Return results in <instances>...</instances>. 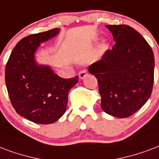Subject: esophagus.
<instances>
[{
    "label": "esophagus",
    "instance_id": "1",
    "mask_svg": "<svg viewBox=\"0 0 159 159\" xmlns=\"http://www.w3.org/2000/svg\"><path fill=\"white\" fill-rule=\"evenodd\" d=\"M87 76H88V72L86 70H82L78 73V76H79L80 79H84Z\"/></svg>",
    "mask_w": 159,
    "mask_h": 159
}]
</instances>
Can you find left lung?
I'll use <instances>...</instances> for the list:
<instances>
[{
	"instance_id": "8db88e82",
	"label": "left lung",
	"mask_w": 159,
	"mask_h": 159,
	"mask_svg": "<svg viewBox=\"0 0 159 159\" xmlns=\"http://www.w3.org/2000/svg\"><path fill=\"white\" fill-rule=\"evenodd\" d=\"M105 27L116 44L93 63L89 71L98 80L103 111L114 117L126 118L139 110L151 96L154 56L145 39L130 26Z\"/></svg>"
}]
</instances>
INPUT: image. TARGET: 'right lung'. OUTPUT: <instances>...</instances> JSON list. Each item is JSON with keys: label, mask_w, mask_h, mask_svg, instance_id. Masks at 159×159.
I'll return each mask as SVG.
<instances>
[{"label": "right lung", "mask_w": 159, "mask_h": 159, "mask_svg": "<svg viewBox=\"0 0 159 159\" xmlns=\"http://www.w3.org/2000/svg\"><path fill=\"white\" fill-rule=\"evenodd\" d=\"M60 31L54 29L23 38L6 66V86L12 106L19 116L38 124H51L64 115L69 91L78 82V76H59L50 66L39 64L35 57L41 43Z\"/></svg>", "instance_id": "right-lung-1"}]
</instances>
